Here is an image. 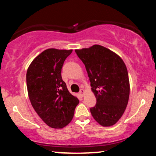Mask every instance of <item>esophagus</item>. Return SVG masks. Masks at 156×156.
<instances>
[{"mask_svg": "<svg viewBox=\"0 0 156 156\" xmlns=\"http://www.w3.org/2000/svg\"><path fill=\"white\" fill-rule=\"evenodd\" d=\"M80 95H81L82 97H83L84 96V95H85V93H86V91H85L83 89H81V90H80Z\"/></svg>", "mask_w": 156, "mask_h": 156, "instance_id": "34e87169", "label": "esophagus"}]
</instances>
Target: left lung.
I'll use <instances>...</instances> for the list:
<instances>
[{
  "instance_id": "obj_1",
  "label": "left lung",
  "mask_w": 156,
  "mask_h": 156,
  "mask_svg": "<svg viewBox=\"0 0 156 156\" xmlns=\"http://www.w3.org/2000/svg\"><path fill=\"white\" fill-rule=\"evenodd\" d=\"M86 66L96 104L90 109L100 125L108 127L117 123L127 107L130 82L127 68L118 54L100 45L76 49Z\"/></svg>"
}]
</instances>
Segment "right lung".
I'll return each instance as SVG.
<instances>
[{"label": "right lung", "mask_w": 156, "mask_h": 156, "mask_svg": "<svg viewBox=\"0 0 156 156\" xmlns=\"http://www.w3.org/2000/svg\"><path fill=\"white\" fill-rule=\"evenodd\" d=\"M73 50L48 48L31 62L26 83L31 105L49 127L63 128L71 121L79 103L62 80L63 63Z\"/></svg>", "instance_id": "obj_1"}]
</instances>
